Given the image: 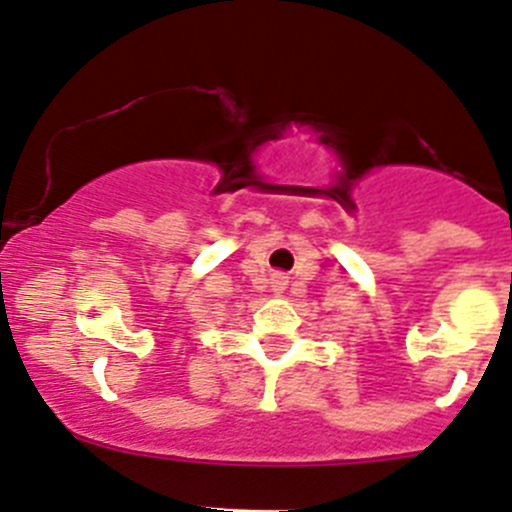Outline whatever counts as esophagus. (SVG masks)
Instances as JSON below:
<instances>
[{
  "label": "esophagus",
  "mask_w": 512,
  "mask_h": 512,
  "mask_svg": "<svg viewBox=\"0 0 512 512\" xmlns=\"http://www.w3.org/2000/svg\"><path fill=\"white\" fill-rule=\"evenodd\" d=\"M270 280H273L275 293H283L285 285H288V275H285V273H273V278H270Z\"/></svg>",
  "instance_id": "34e87169"
}]
</instances>
